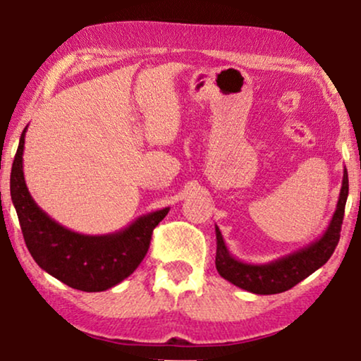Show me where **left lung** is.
<instances>
[{
  "mask_svg": "<svg viewBox=\"0 0 361 361\" xmlns=\"http://www.w3.org/2000/svg\"><path fill=\"white\" fill-rule=\"evenodd\" d=\"M348 197V174L343 168V179L336 212L331 223L316 241L305 247L286 254L267 264H249L243 262L229 252L226 243L221 236V231L215 224L216 233V259L215 265L218 274L228 280L229 283L239 286L245 291L255 295H275L293 288L295 285L305 280L306 276L314 274L324 264L331 259L336 250V245L341 239V228L343 221V212Z\"/></svg>",
  "mask_w": 361,
  "mask_h": 361,
  "instance_id": "obj_1",
  "label": "left lung"
}]
</instances>
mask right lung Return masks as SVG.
<instances>
[{"instance_id":"1","label":"right lung","mask_w":361,"mask_h":361,"mask_svg":"<svg viewBox=\"0 0 361 361\" xmlns=\"http://www.w3.org/2000/svg\"><path fill=\"white\" fill-rule=\"evenodd\" d=\"M20 135L11 169V200L30 255L42 270L75 290L106 291L127 279L148 252L151 234L169 213H146L127 228L111 234L91 236L71 231L51 219L35 203L25 185L23 171L24 142Z\"/></svg>"}]
</instances>
